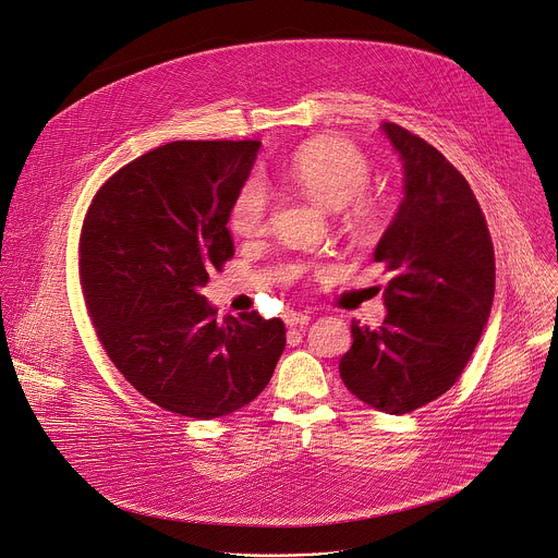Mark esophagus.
Listing matches in <instances>:
<instances>
[{
  "instance_id": "1",
  "label": "esophagus",
  "mask_w": 558,
  "mask_h": 558,
  "mask_svg": "<svg viewBox=\"0 0 558 558\" xmlns=\"http://www.w3.org/2000/svg\"><path fill=\"white\" fill-rule=\"evenodd\" d=\"M283 320H286V325H290V327H303V325L310 323V314H307V312L288 310V312L283 314Z\"/></svg>"
}]
</instances>
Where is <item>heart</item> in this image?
I'll list each match as a JSON object with an SVG mask.
<instances>
[{
  "mask_svg": "<svg viewBox=\"0 0 558 558\" xmlns=\"http://www.w3.org/2000/svg\"><path fill=\"white\" fill-rule=\"evenodd\" d=\"M283 178L316 204L341 210L345 225L361 238L374 235L383 219L385 204L363 191L372 180V165L365 154L345 141H316L301 147L283 171ZM270 193L262 178H251L238 191L229 225L244 240L264 235L268 227Z\"/></svg>",
  "mask_w": 558,
  "mask_h": 558,
  "instance_id": "b5f03b06",
  "label": "heart"
}]
</instances>
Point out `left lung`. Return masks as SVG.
<instances>
[{
  "label": "left lung",
  "mask_w": 558,
  "mask_h": 558,
  "mask_svg": "<svg viewBox=\"0 0 558 558\" xmlns=\"http://www.w3.org/2000/svg\"><path fill=\"white\" fill-rule=\"evenodd\" d=\"M404 197L374 259L391 272L378 329L352 320L339 372L365 404L402 415L447 393L471 361L495 296V251L466 178L433 145L383 123Z\"/></svg>",
  "instance_id": "obj_1"
}]
</instances>
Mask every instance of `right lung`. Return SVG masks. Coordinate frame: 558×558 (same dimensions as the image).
Masks as SVG:
<instances>
[{
	"label": "right lung",
	"instance_id": "obj_1",
	"mask_svg": "<svg viewBox=\"0 0 558 558\" xmlns=\"http://www.w3.org/2000/svg\"><path fill=\"white\" fill-rule=\"evenodd\" d=\"M259 141H175L111 175L78 246L81 288L98 341L154 404L197 420L255 400L286 348L281 318L217 323L202 288L233 255L231 204Z\"/></svg>",
	"mask_w": 558,
	"mask_h": 558
}]
</instances>
